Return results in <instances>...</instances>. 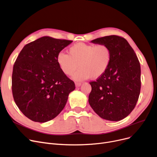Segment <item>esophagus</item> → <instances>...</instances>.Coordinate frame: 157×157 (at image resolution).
<instances>
[{
    "label": "esophagus",
    "mask_w": 157,
    "mask_h": 157,
    "mask_svg": "<svg viewBox=\"0 0 157 157\" xmlns=\"http://www.w3.org/2000/svg\"><path fill=\"white\" fill-rule=\"evenodd\" d=\"M75 86H76V87H80L81 86V83L80 82H76Z\"/></svg>",
    "instance_id": "34e87169"
}]
</instances>
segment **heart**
I'll return each instance as SVG.
<instances>
[{
  "mask_svg": "<svg viewBox=\"0 0 157 157\" xmlns=\"http://www.w3.org/2000/svg\"><path fill=\"white\" fill-rule=\"evenodd\" d=\"M111 59V50L107 44L84 43L73 44L69 48V54L60 52L56 58L59 68L66 75H72L80 67L73 76L78 80L100 78L108 70Z\"/></svg>",
  "mask_w": 157,
  "mask_h": 157,
  "instance_id": "b5f03b06",
  "label": "heart"
}]
</instances>
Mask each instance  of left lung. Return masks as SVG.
Instances as JSON below:
<instances>
[{
	"label": "left lung",
	"instance_id": "left-lung-1",
	"mask_svg": "<svg viewBox=\"0 0 157 157\" xmlns=\"http://www.w3.org/2000/svg\"><path fill=\"white\" fill-rule=\"evenodd\" d=\"M91 42L107 44L111 50L112 59L105 74L89 82L92 87L89 105L101 118L120 121L131 113L139 99L141 86L139 59L123 37L111 35Z\"/></svg>",
	"mask_w": 157,
	"mask_h": 157
}]
</instances>
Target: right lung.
Returning <instances> with one entry per match:
<instances>
[{
    "instance_id": "obj_1",
    "label": "right lung",
    "mask_w": 157,
    "mask_h": 157,
    "mask_svg": "<svg viewBox=\"0 0 157 157\" xmlns=\"http://www.w3.org/2000/svg\"><path fill=\"white\" fill-rule=\"evenodd\" d=\"M72 41L43 36L25 44L17 57L12 74L13 96L31 120L44 123L55 118L75 89L56 60L59 52Z\"/></svg>"
}]
</instances>
